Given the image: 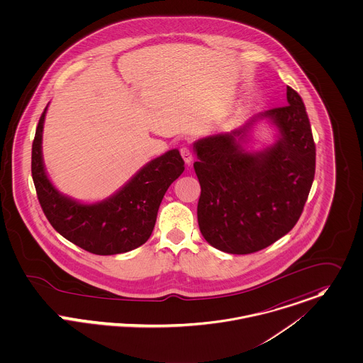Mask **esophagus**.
I'll use <instances>...</instances> for the list:
<instances>
[{"label":"esophagus","instance_id":"obj_1","mask_svg":"<svg viewBox=\"0 0 363 363\" xmlns=\"http://www.w3.org/2000/svg\"><path fill=\"white\" fill-rule=\"evenodd\" d=\"M179 152H181V156H182V159H184V162H186V164H191V162H192V160H194V155H192V152H191L189 147L182 146V147L179 149Z\"/></svg>","mask_w":363,"mask_h":363}]
</instances>
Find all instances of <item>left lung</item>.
<instances>
[{"label": "left lung", "mask_w": 363, "mask_h": 363, "mask_svg": "<svg viewBox=\"0 0 363 363\" xmlns=\"http://www.w3.org/2000/svg\"><path fill=\"white\" fill-rule=\"evenodd\" d=\"M284 107L255 116L240 129L195 142L201 184L198 221L211 246L233 255L262 250L288 234L308 201L316 168V146L301 96L286 86ZM259 118L279 129L262 152L241 145Z\"/></svg>", "instance_id": "8db88e82"}]
</instances>
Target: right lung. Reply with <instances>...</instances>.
Segmentation results:
<instances>
[{
  "instance_id": "right-lung-1",
  "label": "right lung",
  "mask_w": 363,
  "mask_h": 363,
  "mask_svg": "<svg viewBox=\"0 0 363 363\" xmlns=\"http://www.w3.org/2000/svg\"><path fill=\"white\" fill-rule=\"evenodd\" d=\"M47 107L38 123L32 145V177L41 208L64 238L94 255L125 253L147 241L168 186L184 172L177 149L147 162L116 195L84 204L60 194L48 179L41 139Z\"/></svg>"
}]
</instances>
